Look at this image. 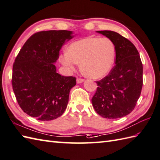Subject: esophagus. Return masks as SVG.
Segmentation results:
<instances>
[{
    "label": "esophagus",
    "mask_w": 160,
    "mask_h": 160,
    "mask_svg": "<svg viewBox=\"0 0 160 160\" xmlns=\"http://www.w3.org/2000/svg\"><path fill=\"white\" fill-rule=\"evenodd\" d=\"M76 81H77V83H78V84H80V83L82 82H84V79H83V78H77Z\"/></svg>",
    "instance_id": "esophagus-1"
}]
</instances>
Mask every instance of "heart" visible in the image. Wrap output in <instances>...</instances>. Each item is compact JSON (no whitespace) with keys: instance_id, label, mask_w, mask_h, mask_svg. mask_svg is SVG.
Returning <instances> with one entry per match:
<instances>
[{"instance_id":"b5f03b06","label":"heart","mask_w":160,"mask_h":160,"mask_svg":"<svg viewBox=\"0 0 160 160\" xmlns=\"http://www.w3.org/2000/svg\"><path fill=\"white\" fill-rule=\"evenodd\" d=\"M116 54L113 42L107 38H87L72 43L60 57L62 64L69 72L78 62L85 75L92 78L105 76L112 69Z\"/></svg>"}]
</instances>
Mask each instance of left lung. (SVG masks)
Here are the masks:
<instances>
[{
    "instance_id": "1",
    "label": "left lung",
    "mask_w": 160,
    "mask_h": 160,
    "mask_svg": "<svg viewBox=\"0 0 160 160\" xmlns=\"http://www.w3.org/2000/svg\"><path fill=\"white\" fill-rule=\"evenodd\" d=\"M115 46V65L109 74L97 81L91 102L95 112L106 118L123 117L131 113L143 84V67L138 51L127 38L112 31H98Z\"/></svg>"
}]
</instances>
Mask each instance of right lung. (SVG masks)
<instances>
[{"mask_svg":"<svg viewBox=\"0 0 160 160\" xmlns=\"http://www.w3.org/2000/svg\"><path fill=\"white\" fill-rule=\"evenodd\" d=\"M72 31H46L27 39L15 59L12 84L22 110L39 121L55 119L65 112L71 88L76 84L73 76L57 73L53 64Z\"/></svg>","mask_w":160,"mask_h":160,"instance_id":"right-lung-1","label":"right lung"}]
</instances>
